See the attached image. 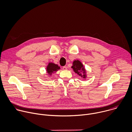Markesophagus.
I'll return each instance as SVG.
<instances>
[{"label":"esophagus","mask_w":132,"mask_h":132,"mask_svg":"<svg viewBox=\"0 0 132 132\" xmlns=\"http://www.w3.org/2000/svg\"><path fill=\"white\" fill-rule=\"evenodd\" d=\"M67 69V67L66 66H64L63 67V70H66Z\"/></svg>","instance_id":"esophagus-1"}]
</instances>
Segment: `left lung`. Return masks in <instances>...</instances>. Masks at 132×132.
<instances>
[{"mask_svg":"<svg viewBox=\"0 0 132 132\" xmlns=\"http://www.w3.org/2000/svg\"><path fill=\"white\" fill-rule=\"evenodd\" d=\"M74 72L78 75L81 76L83 78H86V70L82 63V62L78 60H74L73 62V65L71 67Z\"/></svg>","mask_w":132,"mask_h":132,"instance_id":"obj_1","label":"left lung"}]
</instances>
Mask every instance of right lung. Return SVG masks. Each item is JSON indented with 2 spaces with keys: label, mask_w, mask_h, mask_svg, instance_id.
Instances as JSON below:
<instances>
[{
  "label": "right lung",
  "mask_w": 132,
  "mask_h": 132,
  "mask_svg": "<svg viewBox=\"0 0 132 132\" xmlns=\"http://www.w3.org/2000/svg\"><path fill=\"white\" fill-rule=\"evenodd\" d=\"M60 69V67H59L58 65L52 62H49L46 68L47 72L49 75H51L52 73L56 72L58 70Z\"/></svg>",
  "instance_id": "obj_1"
}]
</instances>
